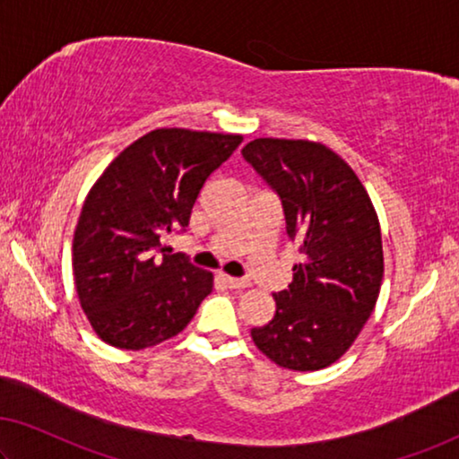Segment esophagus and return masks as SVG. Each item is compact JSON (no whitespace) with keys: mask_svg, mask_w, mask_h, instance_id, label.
Returning a JSON list of instances; mask_svg holds the SVG:
<instances>
[{"mask_svg":"<svg viewBox=\"0 0 459 459\" xmlns=\"http://www.w3.org/2000/svg\"><path fill=\"white\" fill-rule=\"evenodd\" d=\"M221 280L229 286V289H247L249 286V280H245V278H232V276H224L222 273Z\"/></svg>","mask_w":459,"mask_h":459,"instance_id":"obj_1","label":"esophagus"}]
</instances>
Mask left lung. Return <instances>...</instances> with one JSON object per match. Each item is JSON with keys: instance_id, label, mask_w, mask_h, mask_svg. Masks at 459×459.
Wrapping results in <instances>:
<instances>
[{"instance_id": "1", "label": "left lung", "mask_w": 459, "mask_h": 459, "mask_svg": "<svg viewBox=\"0 0 459 459\" xmlns=\"http://www.w3.org/2000/svg\"><path fill=\"white\" fill-rule=\"evenodd\" d=\"M282 202L286 235L303 262L273 295L270 324L251 338L292 371L336 362L371 317L383 280L381 229L359 177L324 143L257 138L241 150Z\"/></svg>"}]
</instances>
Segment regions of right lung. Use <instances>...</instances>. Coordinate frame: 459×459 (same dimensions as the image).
<instances>
[{
	"instance_id": "1",
	"label": "right lung",
	"mask_w": 459,
	"mask_h": 459,
	"mask_svg": "<svg viewBox=\"0 0 459 459\" xmlns=\"http://www.w3.org/2000/svg\"><path fill=\"white\" fill-rule=\"evenodd\" d=\"M241 135L154 129L123 150L86 195L74 232L82 309L107 344L142 351L183 332L212 290V273L160 241L186 230L208 177Z\"/></svg>"
}]
</instances>
